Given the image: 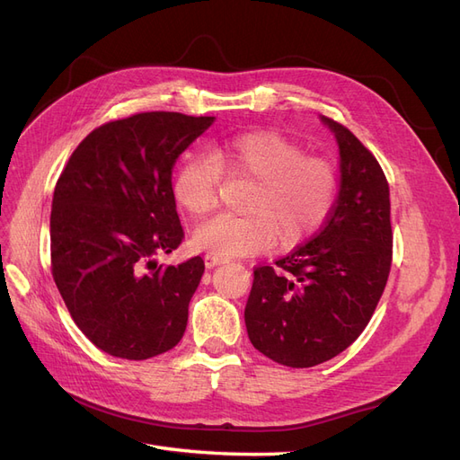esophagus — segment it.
<instances>
[{
  "mask_svg": "<svg viewBox=\"0 0 460 460\" xmlns=\"http://www.w3.org/2000/svg\"><path fill=\"white\" fill-rule=\"evenodd\" d=\"M203 261H205V267H207V269H213V267H217V264H220V262H226V259L217 257V255H213V253H207V255L203 257Z\"/></svg>",
  "mask_w": 460,
  "mask_h": 460,
  "instance_id": "esophagus-1",
  "label": "esophagus"
}]
</instances>
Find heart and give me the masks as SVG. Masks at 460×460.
I'll use <instances>...</instances> for the list:
<instances>
[{"instance_id":"b5f03b06","label":"heart","mask_w":460,"mask_h":460,"mask_svg":"<svg viewBox=\"0 0 460 460\" xmlns=\"http://www.w3.org/2000/svg\"><path fill=\"white\" fill-rule=\"evenodd\" d=\"M220 171L252 180L242 217L218 215L193 232V243L222 259L291 247L324 225L336 201L333 166L276 132H243L217 142L207 155H191L174 176V198L203 217L217 205Z\"/></svg>"}]
</instances>
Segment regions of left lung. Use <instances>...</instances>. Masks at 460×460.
<instances>
[{
    "label": "left lung",
    "mask_w": 460,
    "mask_h": 460,
    "mask_svg": "<svg viewBox=\"0 0 460 460\" xmlns=\"http://www.w3.org/2000/svg\"><path fill=\"white\" fill-rule=\"evenodd\" d=\"M340 147V193L324 228L276 269L257 267L245 305L255 349L291 368L345 351L368 324L392 267L389 186L355 134L320 117Z\"/></svg>",
    "instance_id": "8db88e82"
}]
</instances>
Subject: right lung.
Wrapping results in <instances>:
<instances>
[{
	"label": "right lung",
	"instance_id": "obj_1",
	"mask_svg": "<svg viewBox=\"0 0 460 460\" xmlns=\"http://www.w3.org/2000/svg\"><path fill=\"white\" fill-rule=\"evenodd\" d=\"M215 117L132 115L90 132L53 191L51 272L82 333L128 360L157 357L182 340L201 257L157 264L184 240L172 166Z\"/></svg>",
	"mask_w": 460,
	"mask_h": 460
}]
</instances>
